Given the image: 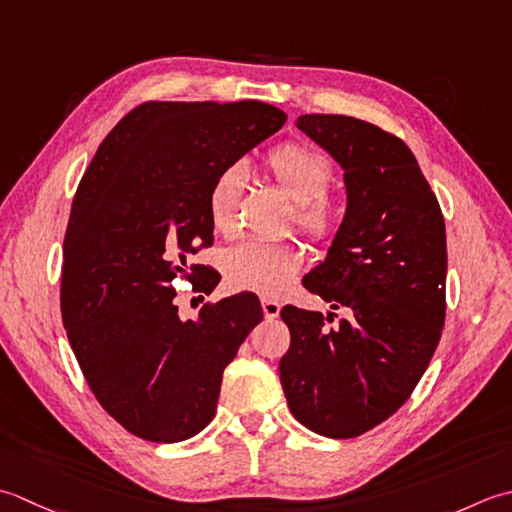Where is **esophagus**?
<instances>
[{
	"instance_id": "1",
	"label": "esophagus",
	"mask_w": 512,
	"mask_h": 512,
	"mask_svg": "<svg viewBox=\"0 0 512 512\" xmlns=\"http://www.w3.org/2000/svg\"><path fill=\"white\" fill-rule=\"evenodd\" d=\"M260 305H263V314L267 320H274L280 314V302L278 300H271V298H263L260 300Z\"/></svg>"
}]
</instances>
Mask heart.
I'll return each mask as SVG.
<instances>
[{
	"label": "heart",
	"mask_w": 512,
	"mask_h": 512,
	"mask_svg": "<svg viewBox=\"0 0 512 512\" xmlns=\"http://www.w3.org/2000/svg\"><path fill=\"white\" fill-rule=\"evenodd\" d=\"M263 165L280 190L296 203V225L309 241L331 243L342 225V210L327 194L336 176L329 156L309 143L285 141L267 152ZM245 181V172L238 165L223 168L212 181L207 192V214L216 234L229 238L238 232V207ZM302 265L305 249L294 241L249 238L225 249L221 256L227 283L260 296L283 294Z\"/></svg>",
	"instance_id": "b5f03b06"
}]
</instances>
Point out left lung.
Returning a JSON list of instances; mask_svg holds the SVG:
<instances>
[{"label": "left lung", "instance_id": "obj_1", "mask_svg": "<svg viewBox=\"0 0 512 512\" xmlns=\"http://www.w3.org/2000/svg\"><path fill=\"white\" fill-rule=\"evenodd\" d=\"M296 125L342 165L349 196L327 260L302 285L349 318L329 329L338 314L283 307L291 344L280 382L300 424L347 440L411 398L442 338L444 216L400 137L344 114H302Z\"/></svg>", "mask_w": 512, "mask_h": 512}]
</instances>
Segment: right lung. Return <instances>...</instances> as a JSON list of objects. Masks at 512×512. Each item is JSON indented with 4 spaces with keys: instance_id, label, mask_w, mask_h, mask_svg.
Returning a JSON list of instances; mask_svg holds the SVG:
<instances>
[{
    "instance_id": "right-lung-1",
    "label": "right lung",
    "mask_w": 512,
    "mask_h": 512,
    "mask_svg": "<svg viewBox=\"0 0 512 512\" xmlns=\"http://www.w3.org/2000/svg\"><path fill=\"white\" fill-rule=\"evenodd\" d=\"M263 101H145L114 125L72 198L61 318L99 404L125 431L181 442L216 413L223 371L260 320L254 294L174 305V280L218 285L192 265L210 247L207 192L223 168L283 128Z\"/></svg>"
}]
</instances>
